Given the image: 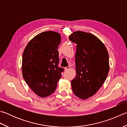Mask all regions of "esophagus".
Here are the masks:
<instances>
[{
	"mask_svg": "<svg viewBox=\"0 0 127 127\" xmlns=\"http://www.w3.org/2000/svg\"><path fill=\"white\" fill-rule=\"evenodd\" d=\"M70 66H66L64 68V69H65V70H68L69 69H70Z\"/></svg>",
	"mask_w": 127,
	"mask_h": 127,
	"instance_id": "1",
	"label": "esophagus"
}]
</instances>
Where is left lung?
<instances>
[{
    "mask_svg": "<svg viewBox=\"0 0 127 127\" xmlns=\"http://www.w3.org/2000/svg\"><path fill=\"white\" fill-rule=\"evenodd\" d=\"M69 39L76 44V75L71 81L72 90L78 97L86 100L95 95L107 77L108 51L100 39L88 32H74Z\"/></svg>",
    "mask_w": 127,
    "mask_h": 127,
    "instance_id": "left-lung-1",
    "label": "left lung"
}]
</instances>
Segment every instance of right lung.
Instances as JSON below:
<instances>
[{
    "mask_svg": "<svg viewBox=\"0 0 127 127\" xmlns=\"http://www.w3.org/2000/svg\"><path fill=\"white\" fill-rule=\"evenodd\" d=\"M61 34L52 31L34 37L24 49L22 73L31 90L41 97L51 95L56 90L64 69L58 66V48Z\"/></svg>",
    "mask_w": 127,
    "mask_h": 127,
    "instance_id": "obj_1",
    "label": "right lung"
}]
</instances>
